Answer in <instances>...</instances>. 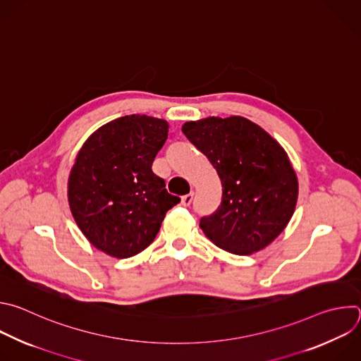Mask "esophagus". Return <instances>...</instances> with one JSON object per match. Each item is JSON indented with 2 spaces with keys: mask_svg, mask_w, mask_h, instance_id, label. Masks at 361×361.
Returning <instances> with one entry per match:
<instances>
[{
  "mask_svg": "<svg viewBox=\"0 0 361 361\" xmlns=\"http://www.w3.org/2000/svg\"><path fill=\"white\" fill-rule=\"evenodd\" d=\"M193 200V193H188V195H183L182 199H180V203L182 206H189Z\"/></svg>",
  "mask_w": 361,
  "mask_h": 361,
  "instance_id": "obj_1",
  "label": "esophagus"
}]
</instances>
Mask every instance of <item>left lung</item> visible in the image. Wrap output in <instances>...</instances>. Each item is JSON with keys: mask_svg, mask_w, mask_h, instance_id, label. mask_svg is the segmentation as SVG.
<instances>
[{"mask_svg": "<svg viewBox=\"0 0 361 361\" xmlns=\"http://www.w3.org/2000/svg\"><path fill=\"white\" fill-rule=\"evenodd\" d=\"M222 182V202L200 219L216 246L252 255L270 245L292 219L299 183L289 157L264 129L242 116H210L182 126Z\"/></svg>", "mask_w": 361, "mask_h": 361, "instance_id": "1", "label": "left lung"}]
</instances>
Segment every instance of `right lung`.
Returning a JSON list of instances; mask_svg holds the SVG:
<instances>
[{"instance_id": "add662e5", "label": "right lung", "mask_w": 361, "mask_h": 361, "mask_svg": "<svg viewBox=\"0 0 361 361\" xmlns=\"http://www.w3.org/2000/svg\"><path fill=\"white\" fill-rule=\"evenodd\" d=\"M168 128L164 119L126 115L95 130L77 155L68 179L71 213L85 238L109 256L145 250L166 212L180 202L152 172Z\"/></svg>"}]
</instances>
